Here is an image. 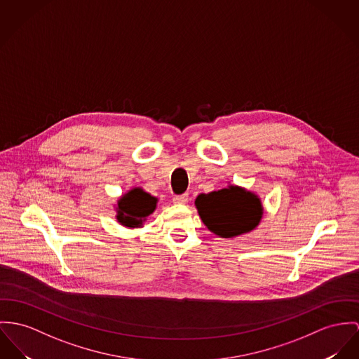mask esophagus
<instances>
[{
    "label": "esophagus",
    "mask_w": 359,
    "mask_h": 359,
    "mask_svg": "<svg viewBox=\"0 0 359 359\" xmlns=\"http://www.w3.org/2000/svg\"><path fill=\"white\" fill-rule=\"evenodd\" d=\"M189 202V195L187 194H183V195H176L173 198V203L176 205H186Z\"/></svg>",
    "instance_id": "obj_1"
}]
</instances>
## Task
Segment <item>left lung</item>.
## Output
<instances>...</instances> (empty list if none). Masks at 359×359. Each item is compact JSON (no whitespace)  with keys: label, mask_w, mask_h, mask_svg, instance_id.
<instances>
[{"label":"left lung","mask_w":359,"mask_h":359,"mask_svg":"<svg viewBox=\"0 0 359 359\" xmlns=\"http://www.w3.org/2000/svg\"><path fill=\"white\" fill-rule=\"evenodd\" d=\"M195 208L206 228L225 239L254 231L264 217L259 195L235 184L219 191L199 194Z\"/></svg>","instance_id":"obj_1"}]
</instances>
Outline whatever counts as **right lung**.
Wrapping results in <instances>:
<instances>
[{"mask_svg":"<svg viewBox=\"0 0 359 359\" xmlns=\"http://www.w3.org/2000/svg\"><path fill=\"white\" fill-rule=\"evenodd\" d=\"M157 202V196L146 193L142 187H133L117 199L114 205L116 221L126 228H142L156 210Z\"/></svg>","mask_w":359,"mask_h":359,"instance_id":"add662e5","label":"right lung"}]
</instances>
